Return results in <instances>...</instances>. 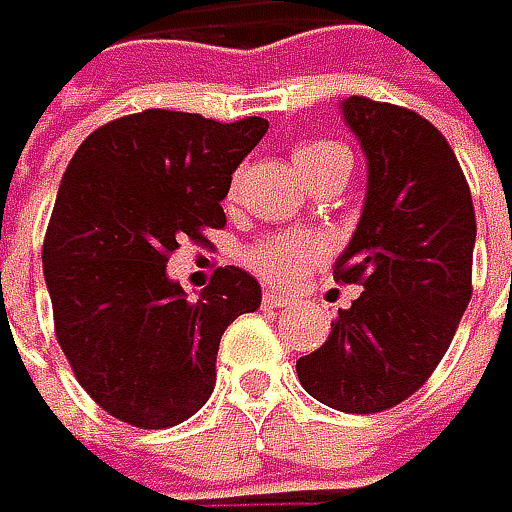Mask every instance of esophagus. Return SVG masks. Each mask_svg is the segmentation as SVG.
<instances>
[{"mask_svg": "<svg viewBox=\"0 0 512 512\" xmlns=\"http://www.w3.org/2000/svg\"><path fill=\"white\" fill-rule=\"evenodd\" d=\"M263 307H269V310H284V307H292V298H286V295L275 292V289H266V292H263Z\"/></svg>", "mask_w": 512, "mask_h": 512, "instance_id": "obj_1", "label": "esophagus"}]
</instances>
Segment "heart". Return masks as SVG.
Returning <instances> with one entry per match:
<instances>
[{
    "label": "heart",
    "instance_id": "heart-1",
    "mask_svg": "<svg viewBox=\"0 0 512 512\" xmlns=\"http://www.w3.org/2000/svg\"><path fill=\"white\" fill-rule=\"evenodd\" d=\"M345 156L347 153L339 144L316 141V144H301L295 150V165L304 173V179L310 182L321 170L336 165ZM231 196H234V188H231ZM321 255H324V246L313 234H275V237H266L257 246H252L246 252V260L266 281L295 286L316 266Z\"/></svg>",
    "mask_w": 512,
    "mask_h": 512
}]
</instances>
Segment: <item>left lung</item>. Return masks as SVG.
<instances>
[{"mask_svg": "<svg viewBox=\"0 0 512 512\" xmlns=\"http://www.w3.org/2000/svg\"><path fill=\"white\" fill-rule=\"evenodd\" d=\"M339 109L365 153L368 188L333 278L359 284L362 295L295 371L318 403L376 414L432 376L461 324L475 208L452 147L423 115L359 95Z\"/></svg>", "mask_w": 512, "mask_h": 512, "instance_id": "1", "label": "left lung"}]
</instances>
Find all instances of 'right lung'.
Here are the masks:
<instances>
[{
  "mask_svg": "<svg viewBox=\"0 0 512 512\" xmlns=\"http://www.w3.org/2000/svg\"><path fill=\"white\" fill-rule=\"evenodd\" d=\"M266 130L144 109L95 130L60 179L43 243L57 342L86 394L130 426L167 429L205 406L226 327L260 307L240 266L188 298L167 255L226 226L231 173Z\"/></svg>",
  "mask_w": 512,
  "mask_h": 512,
  "instance_id": "right-lung-1",
  "label": "right lung"
}]
</instances>
